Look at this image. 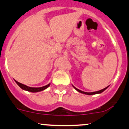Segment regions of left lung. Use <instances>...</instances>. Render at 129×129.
I'll return each mask as SVG.
<instances>
[{
    "mask_svg": "<svg viewBox=\"0 0 129 129\" xmlns=\"http://www.w3.org/2000/svg\"><path fill=\"white\" fill-rule=\"evenodd\" d=\"M72 86H73V87H74V88H75V89H76V90H77V91H78V92H79V93H83V94H88V95H92V94H100V93H102V92H103L104 90H106V89L107 88H108V86H107V87L104 88V89H101V90H100V91H94V92H91V93H88V92H85V91H81V90H80L79 89H78V88H75V86H74V85H72Z\"/></svg>",
    "mask_w": 129,
    "mask_h": 129,
    "instance_id": "8db88e82",
    "label": "left lung"
}]
</instances>
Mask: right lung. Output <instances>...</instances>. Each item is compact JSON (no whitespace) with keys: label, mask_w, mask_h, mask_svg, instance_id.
<instances>
[{"label":"right lung","mask_w":129,"mask_h":129,"mask_svg":"<svg viewBox=\"0 0 129 129\" xmlns=\"http://www.w3.org/2000/svg\"><path fill=\"white\" fill-rule=\"evenodd\" d=\"M15 81V82L17 83V85H18L21 89H24V90L25 91H29V92H33V93H36V92L41 91L44 90V89H46L47 88H48L49 86H50V84H51V83H49L48 85H46V86H42V87L33 88V87H29V86H26V85H23V84L21 83H19L18 82H17V81L16 80Z\"/></svg>","instance_id":"add662e5"}]
</instances>
